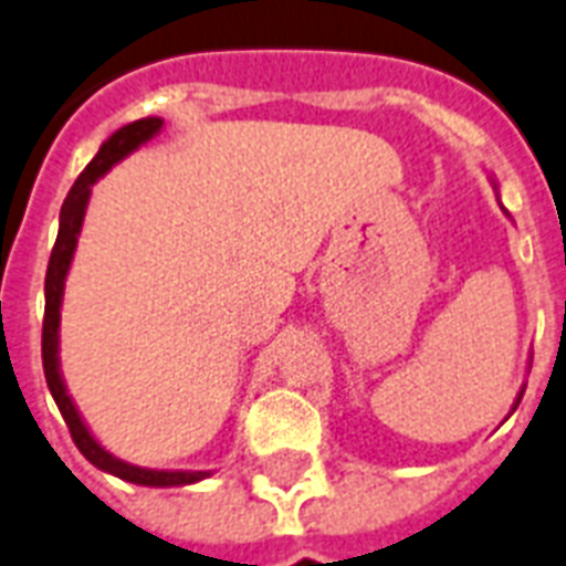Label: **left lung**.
Here are the masks:
<instances>
[{"mask_svg":"<svg viewBox=\"0 0 566 566\" xmlns=\"http://www.w3.org/2000/svg\"><path fill=\"white\" fill-rule=\"evenodd\" d=\"M518 401H522V392H518V399H516V405H518ZM516 405H513V408H516Z\"/></svg>","mask_w":566,"mask_h":566,"instance_id":"1","label":"left lung"}]
</instances>
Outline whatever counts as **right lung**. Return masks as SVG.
Masks as SVG:
<instances>
[{
	"label": "right lung",
	"instance_id": "add662e5",
	"mask_svg": "<svg viewBox=\"0 0 566 566\" xmlns=\"http://www.w3.org/2000/svg\"><path fill=\"white\" fill-rule=\"evenodd\" d=\"M161 125H165V119L146 116V119H137V123H128L123 125L119 132H113L102 144L98 155L92 158L90 165H86V170L77 177V182L71 186L69 198H65L60 212V237H56V245L50 251L48 279H44V329H41L44 378H48L50 396L60 405V413L65 417V422H69V432L71 438H74V443H77V450H81L95 468L107 471V474L137 485H155V489L191 485L198 483V480H207L209 471H155V468H137V464H128L123 462V459H116L113 453H107L102 443L92 438V432L86 429V422H83V417L77 413V408H74V401H71L60 371V308L62 294H65V275H69L71 261H74V249H77V237H81L83 216H86V207H90L92 186H95L116 161H123L125 155H132L137 146H144L146 140H153L155 134L161 132Z\"/></svg>",
	"mask_w": 566,
	"mask_h": 566
}]
</instances>
